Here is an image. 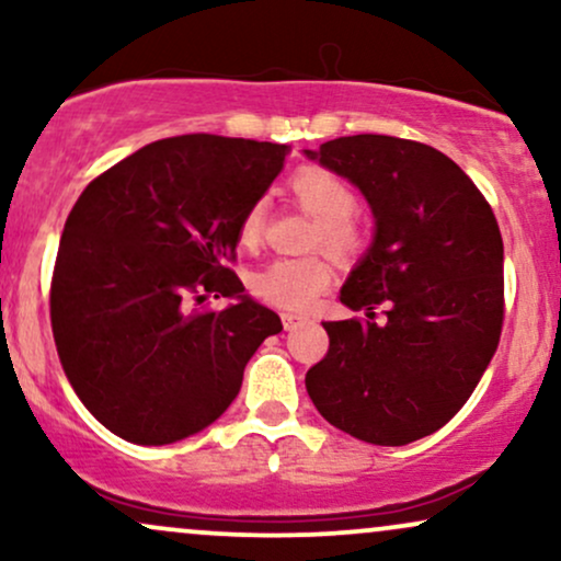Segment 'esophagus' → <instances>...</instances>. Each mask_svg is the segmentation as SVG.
Wrapping results in <instances>:
<instances>
[{
	"mask_svg": "<svg viewBox=\"0 0 561 561\" xmlns=\"http://www.w3.org/2000/svg\"><path fill=\"white\" fill-rule=\"evenodd\" d=\"M302 321H308V317H302V313H293V311L282 313V324H285V330H295V327L302 324Z\"/></svg>",
	"mask_w": 561,
	"mask_h": 561,
	"instance_id": "esophagus-1",
	"label": "esophagus"
}]
</instances>
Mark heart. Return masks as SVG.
Segmentation results:
<instances>
[{"mask_svg": "<svg viewBox=\"0 0 561 561\" xmlns=\"http://www.w3.org/2000/svg\"><path fill=\"white\" fill-rule=\"evenodd\" d=\"M289 190L298 203L319 221L321 242L334 253H347L358 244V231L351 224L356 210V192L337 173L306 165L289 179ZM266 224V203L255 199L240 218V242L253 248L261 242ZM332 266L317 255L306 259H276L250 276V293L268 306L287 311H306L313 300L330 287Z\"/></svg>", "mask_w": 561, "mask_h": 561, "instance_id": "1", "label": "heart"}]
</instances>
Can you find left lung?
Here are the masks:
<instances>
[{"label": "left lung", "instance_id": "left-lung-1", "mask_svg": "<svg viewBox=\"0 0 561 561\" xmlns=\"http://www.w3.org/2000/svg\"><path fill=\"white\" fill-rule=\"evenodd\" d=\"M311 160L369 199L377 234L340 289L366 319L324 321L330 351L306 375L327 422L375 446L446 424L491 364L504 327V240L482 192L422 141L356 134ZM389 308L375 322L374 308Z\"/></svg>", "mask_w": 561, "mask_h": 561}]
</instances>
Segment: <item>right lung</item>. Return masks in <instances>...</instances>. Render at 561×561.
Wrapping results in <instances>:
<instances>
[{
    "instance_id": "1",
    "label": "right lung",
    "mask_w": 561,
    "mask_h": 561,
    "mask_svg": "<svg viewBox=\"0 0 561 561\" xmlns=\"http://www.w3.org/2000/svg\"><path fill=\"white\" fill-rule=\"evenodd\" d=\"M287 145L184 134L152 141L92 179L57 250L49 317L76 396L139 446L216 422L274 311L244 295L240 218L282 171ZM231 297L224 312L202 302Z\"/></svg>"
}]
</instances>
